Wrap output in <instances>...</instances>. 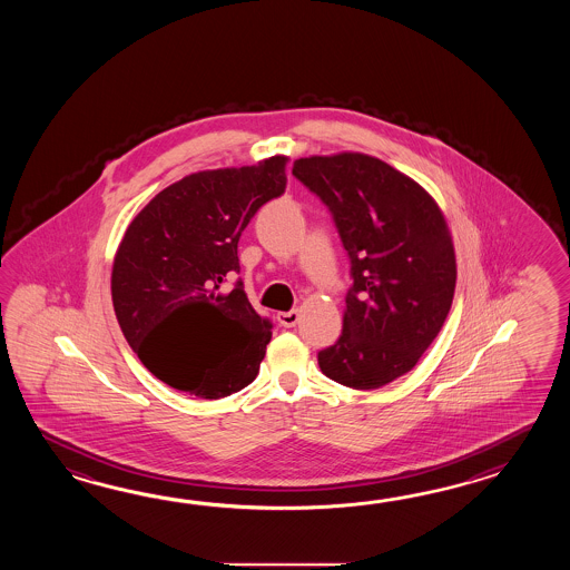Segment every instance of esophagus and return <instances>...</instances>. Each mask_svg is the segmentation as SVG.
I'll return each instance as SVG.
<instances>
[{"label": "esophagus", "mask_w": 570, "mask_h": 570, "mask_svg": "<svg viewBox=\"0 0 570 570\" xmlns=\"http://www.w3.org/2000/svg\"><path fill=\"white\" fill-rule=\"evenodd\" d=\"M277 322H279L281 326L293 327L299 322V312H297V309L279 312V314H277Z\"/></svg>", "instance_id": "esophagus-1"}]
</instances>
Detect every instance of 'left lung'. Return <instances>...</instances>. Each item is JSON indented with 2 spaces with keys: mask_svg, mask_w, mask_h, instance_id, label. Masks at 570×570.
<instances>
[{
  "mask_svg": "<svg viewBox=\"0 0 570 570\" xmlns=\"http://www.w3.org/2000/svg\"><path fill=\"white\" fill-rule=\"evenodd\" d=\"M293 175L330 207L351 256L342 334L320 368L346 387H383L446 322L456 287L446 218L420 183L364 153L297 158Z\"/></svg>",
  "mask_w": 570,
  "mask_h": 570,
  "instance_id": "1",
  "label": "left lung"
}]
</instances>
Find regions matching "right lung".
I'll use <instances>...</instances> for the list:
<instances>
[{
  "label": "right lung",
  "instance_id": "add662e5",
  "mask_svg": "<svg viewBox=\"0 0 570 570\" xmlns=\"http://www.w3.org/2000/svg\"><path fill=\"white\" fill-rule=\"evenodd\" d=\"M289 157L199 170L165 187L124 232L111 267V302L124 338L153 375L199 400L250 385L271 340L238 281V240L268 199L285 191ZM187 308L198 317L176 322Z\"/></svg>",
  "mask_w": 570,
  "mask_h": 570
}]
</instances>
